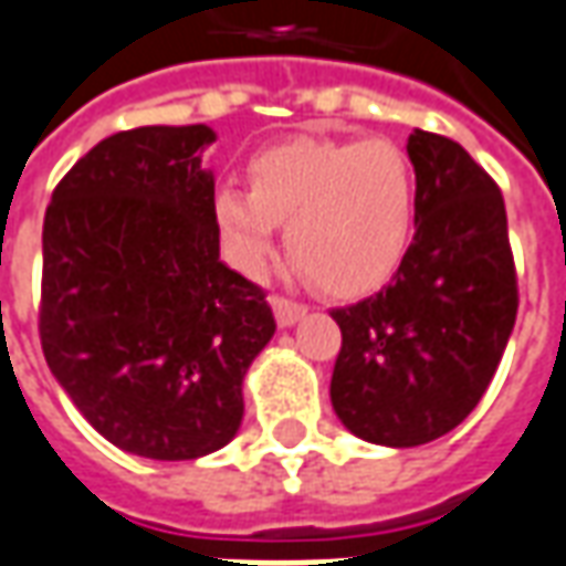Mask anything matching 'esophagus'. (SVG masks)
Instances as JSON below:
<instances>
[{
    "label": "esophagus",
    "instance_id": "1",
    "mask_svg": "<svg viewBox=\"0 0 566 566\" xmlns=\"http://www.w3.org/2000/svg\"><path fill=\"white\" fill-rule=\"evenodd\" d=\"M272 310H275L279 325H284V328H287V325H294V322H300V318L306 315V306H303V303L282 297V294H275V297H272Z\"/></svg>",
    "mask_w": 566,
    "mask_h": 566
}]
</instances>
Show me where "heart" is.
<instances>
[{
    "instance_id": "obj_1",
    "label": "heart",
    "mask_w": 566,
    "mask_h": 566,
    "mask_svg": "<svg viewBox=\"0 0 566 566\" xmlns=\"http://www.w3.org/2000/svg\"><path fill=\"white\" fill-rule=\"evenodd\" d=\"M248 188L213 195L226 260L263 275L275 229L322 291L353 297L378 287L412 241L418 188L406 151L387 138H294L260 151Z\"/></svg>"
}]
</instances>
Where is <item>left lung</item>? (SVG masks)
Returning <instances> with one entry per match:
<instances>
[{
  "instance_id": "obj_1",
  "label": "left lung",
  "mask_w": 566,
  "mask_h": 566,
  "mask_svg": "<svg viewBox=\"0 0 566 566\" xmlns=\"http://www.w3.org/2000/svg\"><path fill=\"white\" fill-rule=\"evenodd\" d=\"M415 238L394 282L344 310L332 375L337 418L368 443L421 446L486 394L517 315L505 201L452 138L415 129Z\"/></svg>"
}]
</instances>
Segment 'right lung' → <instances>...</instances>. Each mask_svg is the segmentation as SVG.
<instances>
[{
	"label": "right lung",
	"mask_w": 566,
	"mask_h": 566,
	"mask_svg": "<svg viewBox=\"0 0 566 566\" xmlns=\"http://www.w3.org/2000/svg\"><path fill=\"white\" fill-rule=\"evenodd\" d=\"M207 126H138L98 142L42 222L40 344L105 440L188 461L232 440L241 380L275 334L266 291L219 263Z\"/></svg>",
	"instance_id": "right-lung-1"
}]
</instances>
